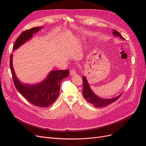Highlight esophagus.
I'll return each mask as SVG.
<instances>
[{
    "label": "esophagus",
    "instance_id": "34e87169",
    "mask_svg": "<svg viewBox=\"0 0 146 146\" xmlns=\"http://www.w3.org/2000/svg\"><path fill=\"white\" fill-rule=\"evenodd\" d=\"M76 74V71L74 69H71L70 70V76H74Z\"/></svg>",
    "mask_w": 146,
    "mask_h": 146
}]
</instances>
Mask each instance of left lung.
<instances>
[{
	"label": "left lung",
	"instance_id": "1",
	"mask_svg": "<svg viewBox=\"0 0 146 146\" xmlns=\"http://www.w3.org/2000/svg\"><path fill=\"white\" fill-rule=\"evenodd\" d=\"M112 34L115 36H118L120 37L122 40H124V38L121 36L120 33L118 32L117 31L113 29L112 31ZM83 80V95L84 98L86 99L88 102L93 105L96 108H101V107L105 106L106 105H108L109 104L117 101V99L121 96L122 95L120 94L118 96L110 98V99H104L99 97L98 96L96 95L94 92L92 90L85 76H83L82 78Z\"/></svg>",
	"mask_w": 146,
	"mask_h": 146
}]
</instances>
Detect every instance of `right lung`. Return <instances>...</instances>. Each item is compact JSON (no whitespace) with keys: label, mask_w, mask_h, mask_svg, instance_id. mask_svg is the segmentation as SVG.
I'll return each mask as SVG.
<instances>
[{"label":"right lung","mask_w":146,"mask_h":146,"mask_svg":"<svg viewBox=\"0 0 146 146\" xmlns=\"http://www.w3.org/2000/svg\"><path fill=\"white\" fill-rule=\"evenodd\" d=\"M43 27H34L25 31L15 41L13 50H16L25 42L31 39L34 34L42 28ZM13 54L10 58V67L14 85L19 92L31 104L38 107L46 108L54 102L59 96L60 83L63 79L67 78L69 71L52 70L51 71L46 78L36 84H26L22 83L15 74L13 64Z\"/></svg>","instance_id":"obj_1"}]
</instances>
